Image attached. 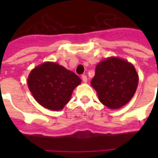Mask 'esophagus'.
<instances>
[{"mask_svg": "<svg viewBox=\"0 0 158 158\" xmlns=\"http://www.w3.org/2000/svg\"><path fill=\"white\" fill-rule=\"evenodd\" d=\"M82 80L85 83L87 82V80H88V79H87V76H86L85 74H84V75H82Z\"/></svg>", "mask_w": 158, "mask_h": 158, "instance_id": "obj_1", "label": "esophagus"}]
</instances>
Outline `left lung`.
I'll list each match as a JSON object with an SVG mask.
<instances>
[{
	"label": "left lung",
	"mask_w": 158,
	"mask_h": 158,
	"mask_svg": "<svg viewBox=\"0 0 158 158\" xmlns=\"http://www.w3.org/2000/svg\"><path fill=\"white\" fill-rule=\"evenodd\" d=\"M138 81V74L131 63L111 57L96 66L95 77L90 84L103 105L118 109L131 100Z\"/></svg>",
	"instance_id": "obj_1"
}]
</instances>
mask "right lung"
I'll use <instances>...</instances> for the list:
<instances>
[{"label": "right lung", "instance_id": "obj_1", "mask_svg": "<svg viewBox=\"0 0 158 158\" xmlns=\"http://www.w3.org/2000/svg\"><path fill=\"white\" fill-rule=\"evenodd\" d=\"M81 82L74 73L55 62H45L29 73L28 85L36 102L50 110H61Z\"/></svg>", "mask_w": 158, "mask_h": 158}]
</instances>
